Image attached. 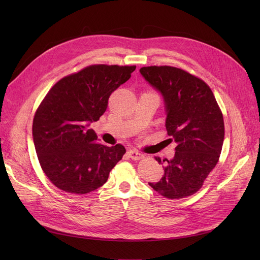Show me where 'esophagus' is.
I'll return each instance as SVG.
<instances>
[{
  "label": "esophagus",
  "instance_id": "1",
  "mask_svg": "<svg viewBox=\"0 0 260 260\" xmlns=\"http://www.w3.org/2000/svg\"><path fill=\"white\" fill-rule=\"evenodd\" d=\"M127 155L133 160H139L143 157V155L141 153H139L138 151H135V149H129V151L127 152Z\"/></svg>",
  "mask_w": 260,
  "mask_h": 260
}]
</instances>
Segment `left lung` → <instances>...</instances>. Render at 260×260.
I'll use <instances>...</instances> for the list:
<instances>
[{"mask_svg":"<svg viewBox=\"0 0 260 260\" xmlns=\"http://www.w3.org/2000/svg\"><path fill=\"white\" fill-rule=\"evenodd\" d=\"M148 84L158 90L167 115L166 127L175 141V156L168 160L165 175L148 182L170 199L193 195L216 167L224 139V123L211 88L199 78L172 66L140 68Z\"/></svg>","mask_w":260,"mask_h":260,"instance_id":"1","label":"left lung"}]
</instances>
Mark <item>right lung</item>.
<instances>
[{
	"label": "right lung",
	"instance_id": "obj_1",
	"mask_svg": "<svg viewBox=\"0 0 260 260\" xmlns=\"http://www.w3.org/2000/svg\"><path fill=\"white\" fill-rule=\"evenodd\" d=\"M136 66L91 65L54 84L32 123L39 162L48 179L67 193L86 194L102 186L125 154L122 144L99 143L90 128L107 108L111 93Z\"/></svg>",
	"mask_w": 260,
	"mask_h": 260
}]
</instances>
